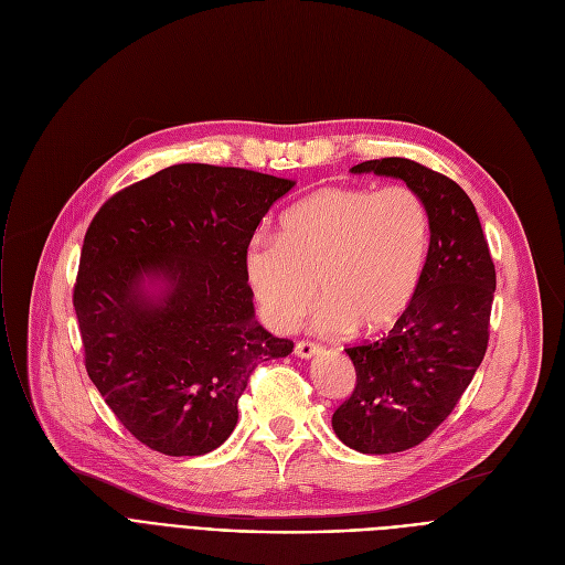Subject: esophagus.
Instances as JSON below:
<instances>
[{
    "label": "esophagus",
    "mask_w": 565,
    "mask_h": 565,
    "mask_svg": "<svg viewBox=\"0 0 565 565\" xmlns=\"http://www.w3.org/2000/svg\"><path fill=\"white\" fill-rule=\"evenodd\" d=\"M318 352H320V345H316L311 341H298V343H295V354H298V358H302V360H311L313 354H318Z\"/></svg>",
    "instance_id": "obj_1"
}]
</instances>
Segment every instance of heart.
<instances>
[{
	"label": "heart",
	"instance_id": "b5f03b06",
	"mask_svg": "<svg viewBox=\"0 0 565 565\" xmlns=\"http://www.w3.org/2000/svg\"><path fill=\"white\" fill-rule=\"evenodd\" d=\"M430 215L405 185L384 190L328 185L281 217L279 237H254L245 249V279L263 320L292 332L313 305V330L343 337L380 332L412 305L424 279Z\"/></svg>",
	"mask_w": 565,
	"mask_h": 565
}]
</instances>
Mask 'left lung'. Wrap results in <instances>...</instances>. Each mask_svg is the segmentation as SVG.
I'll use <instances>...</instances> for the list:
<instances>
[{
  "mask_svg": "<svg viewBox=\"0 0 565 565\" xmlns=\"http://www.w3.org/2000/svg\"><path fill=\"white\" fill-rule=\"evenodd\" d=\"M350 171L401 178L430 215L419 290L387 337L345 350L358 384L332 417L345 447L384 456L417 447L458 405L488 348L497 277L477 207L451 178L405 158Z\"/></svg>",
  "mask_w": 565,
  "mask_h": 565,
  "instance_id": "obj_1",
  "label": "left lung"
}]
</instances>
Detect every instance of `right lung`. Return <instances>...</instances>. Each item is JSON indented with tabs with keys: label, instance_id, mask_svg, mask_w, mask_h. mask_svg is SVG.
Returning a JSON list of instances; mask_svg holds the SVG:
<instances>
[{
	"label": "right lung",
	"instance_id": "right-lung-1",
	"mask_svg": "<svg viewBox=\"0 0 565 565\" xmlns=\"http://www.w3.org/2000/svg\"><path fill=\"white\" fill-rule=\"evenodd\" d=\"M295 181L173 164L88 226L73 305L86 373L141 444L203 456L228 439L252 371L292 352L254 318L245 249Z\"/></svg>",
	"mask_w": 565,
	"mask_h": 565
}]
</instances>
